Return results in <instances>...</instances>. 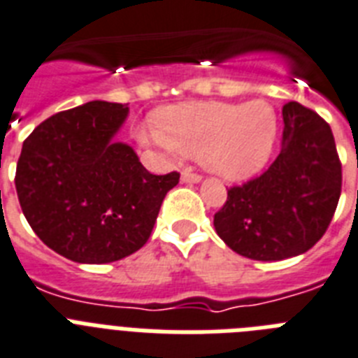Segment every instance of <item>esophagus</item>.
<instances>
[{"mask_svg":"<svg viewBox=\"0 0 358 358\" xmlns=\"http://www.w3.org/2000/svg\"><path fill=\"white\" fill-rule=\"evenodd\" d=\"M200 180H202V176L199 173H193L191 169L182 171V182H185V184H199Z\"/></svg>","mask_w":358,"mask_h":358,"instance_id":"esophagus-1","label":"esophagus"}]
</instances>
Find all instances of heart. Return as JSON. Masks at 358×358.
Here are the masks:
<instances>
[{"label":"heart","mask_w":358,"mask_h":358,"mask_svg":"<svg viewBox=\"0 0 358 358\" xmlns=\"http://www.w3.org/2000/svg\"><path fill=\"white\" fill-rule=\"evenodd\" d=\"M275 136L278 115L264 101L174 106L158 115V132H145L162 149L200 158L206 169L228 180L263 169Z\"/></svg>","instance_id":"heart-1"}]
</instances>
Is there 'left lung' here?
<instances>
[{"instance_id": "obj_1", "label": "left lung", "mask_w": 358, "mask_h": 358, "mask_svg": "<svg viewBox=\"0 0 358 358\" xmlns=\"http://www.w3.org/2000/svg\"><path fill=\"white\" fill-rule=\"evenodd\" d=\"M281 150L257 178L228 189L217 234L239 255L281 261L322 239L338 206L342 164L331 127L300 103L283 106Z\"/></svg>"}]
</instances>
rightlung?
<instances>
[{
	"instance_id": "add662e5",
	"label": "right lung",
	"mask_w": 358,
	"mask_h": 358,
	"mask_svg": "<svg viewBox=\"0 0 358 358\" xmlns=\"http://www.w3.org/2000/svg\"><path fill=\"white\" fill-rule=\"evenodd\" d=\"M129 106L90 101L58 112L23 141L16 193L43 245L75 263H112L149 241L180 173L150 174L113 136Z\"/></svg>"
}]
</instances>
